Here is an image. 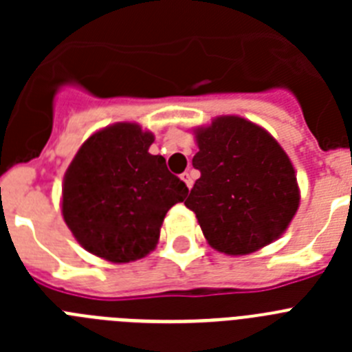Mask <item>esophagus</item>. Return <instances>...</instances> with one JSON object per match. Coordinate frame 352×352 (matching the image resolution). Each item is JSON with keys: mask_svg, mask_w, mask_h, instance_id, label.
Here are the masks:
<instances>
[{"mask_svg": "<svg viewBox=\"0 0 352 352\" xmlns=\"http://www.w3.org/2000/svg\"><path fill=\"white\" fill-rule=\"evenodd\" d=\"M182 179L186 183V186H188V188H192V185H194V178H192V174L188 173V170L182 174Z\"/></svg>", "mask_w": 352, "mask_h": 352, "instance_id": "obj_1", "label": "esophagus"}]
</instances>
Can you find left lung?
I'll use <instances>...</instances> for the list:
<instances>
[{
    "mask_svg": "<svg viewBox=\"0 0 352 352\" xmlns=\"http://www.w3.org/2000/svg\"><path fill=\"white\" fill-rule=\"evenodd\" d=\"M201 170L185 206L208 243L247 256L280 238L300 206L296 170L264 129L239 116H219L195 129Z\"/></svg>",
    "mask_w": 352,
    "mask_h": 352,
    "instance_id": "8db88e82",
    "label": "left lung"
}]
</instances>
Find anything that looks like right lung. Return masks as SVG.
Segmentation results:
<instances>
[{"mask_svg":"<svg viewBox=\"0 0 352 352\" xmlns=\"http://www.w3.org/2000/svg\"><path fill=\"white\" fill-rule=\"evenodd\" d=\"M155 135L114 123L84 141L63 179L61 213L89 254L111 263L148 256L166 213L188 194L166 158L149 153Z\"/></svg>","mask_w":352,"mask_h":352,"instance_id":"add662e5","label":"right lung"}]
</instances>
